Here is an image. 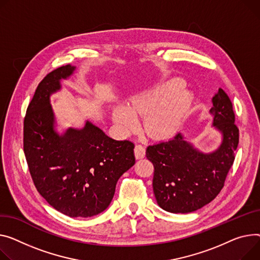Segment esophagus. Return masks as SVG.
I'll list each match as a JSON object with an SVG mask.
<instances>
[{
    "label": "esophagus",
    "mask_w": 260,
    "mask_h": 260,
    "mask_svg": "<svg viewBox=\"0 0 260 260\" xmlns=\"http://www.w3.org/2000/svg\"><path fill=\"white\" fill-rule=\"evenodd\" d=\"M135 155L136 159H143L145 157V147L141 144H137L135 146Z\"/></svg>",
    "instance_id": "1"
}]
</instances>
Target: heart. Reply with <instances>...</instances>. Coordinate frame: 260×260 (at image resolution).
Listing matches in <instances>:
<instances>
[{"label": "heart", "instance_id": "heart-1", "mask_svg": "<svg viewBox=\"0 0 260 260\" xmlns=\"http://www.w3.org/2000/svg\"><path fill=\"white\" fill-rule=\"evenodd\" d=\"M180 79L158 86L135 96L129 107L117 106L113 112L115 123L124 132L134 131L138 120L136 115L144 116L143 127L152 138H165L174 134L186 116L192 102V96L181 89Z\"/></svg>", "mask_w": 260, "mask_h": 260}]
</instances>
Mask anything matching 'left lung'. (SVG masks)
Masks as SVG:
<instances>
[{
	"label": "left lung",
	"instance_id": "left-lung-1",
	"mask_svg": "<svg viewBox=\"0 0 260 260\" xmlns=\"http://www.w3.org/2000/svg\"><path fill=\"white\" fill-rule=\"evenodd\" d=\"M213 126L222 141L210 153H203L184 140L181 134L146 148L153 165L152 188L158 205L171 213L193 212L220 192L234 162L239 131L232 102L222 89L212 98Z\"/></svg>",
	"mask_w": 260,
	"mask_h": 260
}]
</instances>
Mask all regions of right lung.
Here are the masks:
<instances>
[{"label":"right lung","mask_w":260,"mask_h":260,"mask_svg":"<svg viewBox=\"0 0 260 260\" xmlns=\"http://www.w3.org/2000/svg\"><path fill=\"white\" fill-rule=\"evenodd\" d=\"M74 70L59 67L39 83L24 119V152L36 188L54 209L91 217L111 204L119 178L135 164V145L112 139L89 121L62 136L54 131L50 95Z\"/></svg>","instance_id":"1"}]
</instances>
